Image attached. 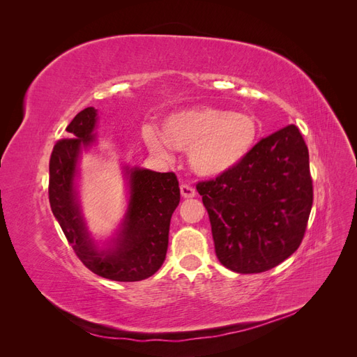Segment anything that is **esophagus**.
I'll use <instances>...</instances> for the list:
<instances>
[{
    "mask_svg": "<svg viewBox=\"0 0 357 357\" xmlns=\"http://www.w3.org/2000/svg\"><path fill=\"white\" fill-rule=\"evenodd\" d=\"M180 192H181V197H183V198H193V197H197L195 189L190 188L189 185H181V186H180Z\"/></svg>",
    "mask_w": 357,
    "mask_h": 357,
    "instance_id": "1",
    "label": "esophagus"
}]
</instances>
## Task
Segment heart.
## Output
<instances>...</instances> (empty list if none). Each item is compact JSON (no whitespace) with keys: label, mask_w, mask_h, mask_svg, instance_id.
Instances as JSON below:
<instances>
[{"label":"heart","mask_w":357,"mask_h":357,"mask_svg":"<svg viewBox=\"0 0 357 357\" xmlns=\"http://www.w3.org/2000/svg\"><path fill=\"white\" fill-rule=\"evenodd\" d=\"M147 149L168 158L171 147L188 152L190 169L204 178L222 177L252 155L259 138V123L252 114L219 107L199 105L168 114L162 134L144 128Z\"/></svg>","instance_id":"heart-1"}]
</instances>
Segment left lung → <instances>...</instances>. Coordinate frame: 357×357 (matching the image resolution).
<instances>
[{"mask_svg":"<svg viewBox=\"0 0 357 357\" xmlns=\"http://www.w3.org/2000/svg\"><path fill=\"white\" fill-rule=\"evenodd\" d=\"M197 189L220 264L240 274L268 271L294 255L305 234L312 181L304 138L295 125L280 129L238 168Z\"/></svg>","mask_w":357,"mask_h":357,"instance_id":"1","label":"left lung"}]
</instances>
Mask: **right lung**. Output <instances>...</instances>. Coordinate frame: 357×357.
Here are the masks:
<instances>
[{"label":"right lung","mask_w":357,"mask_h":357,"mask_svg":"<svg viewBox=\"0 0 357 357\" xmlns=\"http://www.w3.org/2000/svg\"><path fill=\"white\" fill-rule=\"evenodd\" d=\"M98 110H82L67 126L68 139L53 149L49 164L50 208L75 255L96 275L139 282L153 275L167 256L171 215L180 202L174 172L123 165L126 210L112 236L96 240L83 215L79 181L82 155L98 146Z\"/></svg>","instance_id":"add662e5"}]
</instances>
